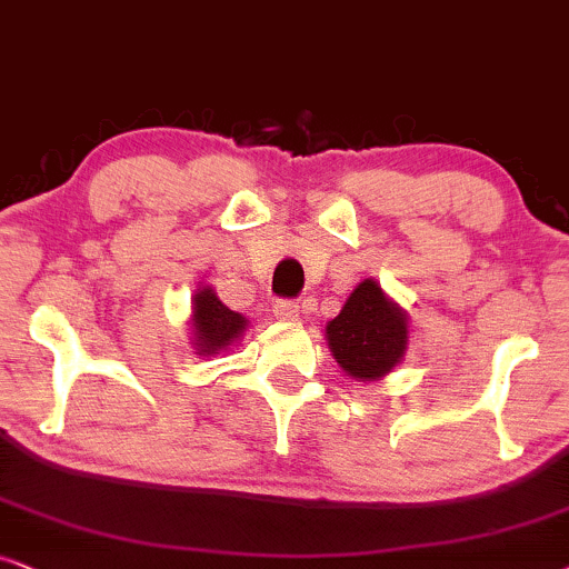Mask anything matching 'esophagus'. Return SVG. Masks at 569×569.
<instances>
[{
    "label": "esophagus",
    "mask_w": 569,
    "mask_h": 569,
    "mask_svg": "<svg viewBox=\"0 0 569 569\" xmlns=\"http://www.w3.org/2000/svg\"><path fill=\"white\" fill-rule=\"evenodd\" d=\"M272 315H276V320H280V322H299L301 320L299 305H297V301H289V299L276 301V307H272Z\"/></svg>",
    "instance_id": "34e87169"
}]
</instances>
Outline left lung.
<instances>
[{
    "mask_svg": "<svg viewBox=\"0 0 569 569\" xmlns=\"http://www.w3.org/2000/svg\"><path fill=\"white\" fill-rule=\"evenodd\" d=\"M325 340L346 377L382 380L406 356L408 312L375 278H363L336 320L325 325Z\"/></svg>",
    "mask_w": 569,
    "mask_h": 569,
    "instance_id": "left-lung-1",
    "label": "left lung"
}]
</instances>
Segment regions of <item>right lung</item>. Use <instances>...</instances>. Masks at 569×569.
Masks as SVG:
<instances>
[{
  "mask_svg": "<svg viewBox=\"0 0 569 569\" xmlns=\"http://www.w3.org/2000/svg\"><path fill=\"white\" fill-rule=\"evenodd\" d=\"M249 320L218 299L213 286H200L192 297L189 340L197 356H218L244 336Z\"/></svg>",
  "mask_w": 569,
  "mask_h": 569,
  "instance_id": "1",
  "label": "right lung"
}]
</instances>
